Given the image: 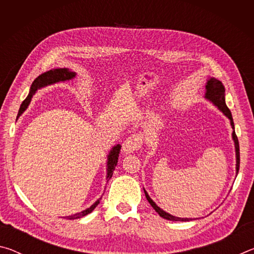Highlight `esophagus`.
<instances>
[{"instance_id":"1","label":"esophagus","mask_w":254,"mask_h":254,"mask_svg":"<svg viewBox=\"0 0 254 254\" xmlns=\"http://www.w3.org/2000/svg\"><path fill=\"white\" fill-rule=\"evenodd\" d=\"M141 147H142V137L139 134H132L123 142L122 150L124 153H132L140 150Z\"/></svg>"}]
</instances>
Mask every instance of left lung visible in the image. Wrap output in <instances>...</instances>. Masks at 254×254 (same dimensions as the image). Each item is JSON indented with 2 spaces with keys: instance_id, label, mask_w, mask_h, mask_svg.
I'll list each match as a JSON object with an SVG mask.
<instances>
[{
  "instance_id": "8db88e82",
  "label": "left lung",
  "mask_w": 254,
  "mask_h": 254,
  "mask_svg": "<svg viewBox=\"0 0 254 254\" xmlns=\"http://www.w3.org/2000/svg\"><path fill=\"white\" fill-rule=\"evenodd\" d=\"M206 93H205V97L208 98L209 101H212L215 105H216L218 109H220L223 113H224L227 118L230 119L231 121V126L232 128H233V140H234V143H235V151H236V174L239 173V169H240V145H239V140H238V136L235 134V131H234V122H233V118H232V113L229 107L226 106L225 104V87L224 85L222 84V81H220L216 78H214V77H210V78L207 80V83H206ZM144 194L145 197H147L148 201L150 203V205L152 206L153 209L156 210V212L160 215L161 217L166 218V220H169V221H179V222H188V221H191V218H182V217H176L173 216V215H170L168 213H166L165 210H162L160 207H158L156 205V203L150 198V196L148 195V192L144 190Z\"/></svg>"
}]
</instances>
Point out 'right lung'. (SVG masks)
Listing matches in <instances>:
<instances>
[{
	"mask_svg": "<svg viewBox=\"0 0 254 254\" xmlns=\"http://www.w3.org/2000/svg\"><path fill=\"white\" fill-rule=\"evenodd\" d=\"M75 75H76L75 72L68 70V69H66V68H57V69L46 71V72H44V74L38 76L37 78L33 80L31 88H30L29 95L27 96V98H25V100L22 102V104H21V106H20L18 117H20V115L24 112V110L27 109L30 101H31V98L33 96V94L36 93L38 88H41V87H44V86L54 84V83H58V81L69 80L72 78V77H75ZM120 150H121V145L120 144L115 145V147L111 150V152L109 154V159H107V176H106L107 179H111L112 175H113V171L115 169V166L118 165ZM100 199H98L95 204H93L89 208L85 209V210H83V212H80L78 214L67 216V218L68 220H76V218H80V217L85 216V215L92 213L94 208H95L96 206L100 204Z\"/></svg>",
	"mask_w": 254,
	"mask_h": 254,
	"instance_id": "1",
	"label": "right lung"
}]
</instances>
